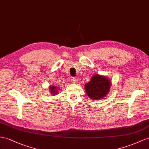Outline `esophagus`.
<instances>
[{"mask_svg":"<svg viewBox=\"0 0 149 149\" xmlns=\"http://www.w3.org/2000/svg\"><path fill=\"white\" fill-rule=\"evenodd\" d=\"M71 81L73 84H75L76 82H77V80H76V79L75 77H72L71 79Z\"/></svg>","mask_w":149,"mask_h":149,"instance_id":"34e87169","label":"esophagus"}]
</instances>
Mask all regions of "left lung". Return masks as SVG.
I'll use <instances>...</instances> for the list:
<instances>
[{
    "mask_svg": "<svg viewBox=\"0 0 149 149\" xmlns=\"http://www.w3.org/2000/svg\"><path fill=\"white\" fill-rule=\"evenodd\" d=\"M111 82L108 77L99 74L94 75L90 81L85 84L84 89L87 96L91 100L103 99L111 88Z\"/></svg>",
    "mask_w": 149,
    "mask_h": 149,
    "instance_id": "obj_1",
    "label": "left lung"
}]
</instances>
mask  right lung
<instances>
[{
	"mask_svg": "<svg viewBox=\"0 0 149 149\" xmlns=\"http://www.w3.org/2000/svg\"><path fill=\"white\" fill-rule=\"evenodd\" d=\"M59 87H57L55 86H50L49 87V93L53 96H56V94H58V91L59 90Z\"/></svg>",
	"mask_w": 149,
	"mask_h": 149,
	"instance_id": "1",
	"label": "right lung"
}]
</instances>
